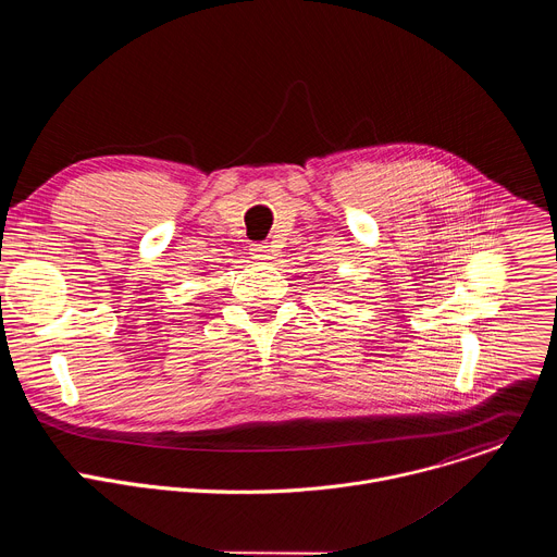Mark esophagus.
Here are the masks:
<instances>
[{
  "label": "esophagus",
  "instance_id": "obj_1",
  "mask_svg": "<svg viewBox=\"0 0 557 557\" xmlns=\"http://www.w3.org/2000/svg\"><path fill=\"white\" fill-rule=\"evenodd\" d=\"M251 256H253L258 262H267V260H271V247H269L267 243L251 245Z\"/></svg>",
  "mask_w": 557,
  "mask_h": 557
}]
</instances>
